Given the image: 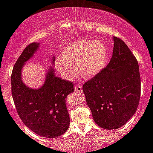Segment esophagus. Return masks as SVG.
I'll return each instance as SVG.
<instances>
[{"mask_svg":"<svg viewBox=\"0 0 153 153\" xmlns=\"http://www.w3.org/2000/svg\"><path fill=\"white\" fill-rule=\"evenodd\" d=\"M74 89H75V92H82V87H81V86L80 85V84H77V85H75V87H74Z\"/></svg>","mask_w":153,"mask_h":153,"instance_id":"esophagus-1","label":"esophagus"}]
</instances>
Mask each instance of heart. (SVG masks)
I'll use <instances>...</instances> for the list:
<instances>
[{
    "mask_svg": "<svg viewBox=\"0 0 153 153\" xmlns=\"http://www.w3.org/2000/svg\"><path fill=\"white\" fill-rule=\"evenodd\" d=\"M108 51L99 41L79 40L67 46L62 54L55 59L57 70L67 79H72L76 73V66L84 77L98 75L106 67Z\"/></svg>",
    "mask_w": 153,
    "mask_h": 153,
    "instance_id": "heart-1",
    "label": "heart"
}]
</instances>
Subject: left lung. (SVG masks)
<instances>
[{
    "label": "left lung",
    "mask_w": 153,
    "mask_h": 153,
    "mask_svg": "<svg viewBox=\"0 0 153 153\" xmlns=\"http://www.w3.org/2000/svg\"><path fill=\"white\" fill-rule=\"evenodd\" d=\"M112 58L83 86L94 121L105 129L124 125L136 112L141 95L138 63L120 38L113 37Z\"/></svg>",
    "instance_id": "obj_1"
}]
</instances>
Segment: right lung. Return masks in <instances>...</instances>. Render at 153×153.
<instances>
[{"label": "right lung", "mask_w": 153, "mask_h": 153, "mask_svg": "<svg viewBox=\"0 0 153 153\" xmlns=\"http://www.w3.org/2000/svg\"><path fill=\"white\" fill-rule=\"evenodd\" d=\"M39 43H32L23 51L12 70V95L19 117L35 134L53 138L65 133L69 126L66 98L74 92L73 83L55 76L49 67L44 84L38 89L25 85L21 78L24 65L37 52ZM55 59L52 57L54 64Z\"/></svg>", "instance_id": "1"}]
</instances>
